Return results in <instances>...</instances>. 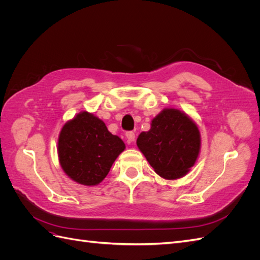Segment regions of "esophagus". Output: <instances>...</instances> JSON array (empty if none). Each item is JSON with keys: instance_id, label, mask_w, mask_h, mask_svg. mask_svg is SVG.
<instances>
[{"instance_id": "34e87169", "label": "esophagus", "mask_w": 260, "mask_h": 260, "mask_svg": "<svg viewBox=\"0 0 260 260\" xmlns=\"http://www.w3.org/2000/svg\"><path fill=\"white\" fill-rule=\"evenodd\" d=\"M125 138H127L128 143H133V142H135V140H136L135 132H132V131L127 132V133H125Z\"/></svg>"}]
</instances>
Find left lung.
<instances>
[{"label":"left lung","mask_w":260,"mask_h":260,"mask_svg":"<svg viewBox=\"0 0 260 260\" xmlns=\"http://www.w3.org/2000/svg\"><path fill=\"white\" fill-rule=\"evenodd\" d=\"M154 171L167 180L184 177L201 152V133L192 118L177 108H164L151 121V129L137 139Z\"/></svg>","instance_id":"left-lung-1"}]
</instances>
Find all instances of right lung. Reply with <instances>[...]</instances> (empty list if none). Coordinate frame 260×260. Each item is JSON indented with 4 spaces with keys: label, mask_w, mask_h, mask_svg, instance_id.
I'll return each instance as SVG.
<instances>
[{
    "label": "right lung",
    "mask_w": 260,
    "mask_h": 260,
    "mask_svg": "<svg viewBox=\"0 0 260 260\" xmlns=\"http://www.w3.org/2000/svg\"><path fill=\"white\" fill-rule=\"evenodd\" d=\"M124 148L123 141L112 135L103 120L82 111L60 129L57 155L62 171L70 179L94 186L105 179Z\"/></svg>",
    "instance_id": "1"
}]
</instances>
